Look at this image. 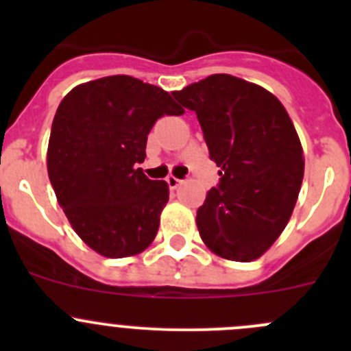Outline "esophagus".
<instances>
[{
    "label": "esophagus",
    "mask_w": 351,
    "mask_h": 351,
    "mask_svg": "<svg viewBox=\"0 0 351 351\" xmlns=\"http://www.w3.org/2000/svg\"><path fill=\"white\" fill-rule=\"evenodd\" d=\"M166 183H168L169 190H175L176 186H178L180 183H182V180H178V178H176V176H168V178H166Z\"/></svg>",
    "instance_id": "esophagus-1"
}]
</instances>
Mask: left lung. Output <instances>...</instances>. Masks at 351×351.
<instances>
[{
    "label": "left lung",
    "instance_id": "1",
    "mask_svg": "<svg viewBox=\"0 0 351 351\" xmlns=\"http://www.w3.org/2000/svg\"><path fill=\"white\" fill-rule=\"evenodd\" d=\"M171 95L197 113L221 168L197 210L202 241L228 260H256L285 229L302 185V146L289 113L270 91L229 74Z\"/></svg>",
    "mask_w": 351,
    "mask_h": 351
}]
</instances>
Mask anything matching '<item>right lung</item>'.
Segmentation results:
<instances>
[{"instance_id":"1","label":"right lung","mask_w":351,"mask_h":351,"mask_svg":"<svg viewBox=\"0 0 351 351\" xmlns=\"http://www.w3.org/2000/svg\"><path fill=\"white\" fill-rule=\"evenodd\" d=\"M182 113L169 93L130 76L80 84L61 101L49 139V180L91 250L123 258L153 243L169 190L137 165L156 120Z\"/></svg>"}]
</instances>
